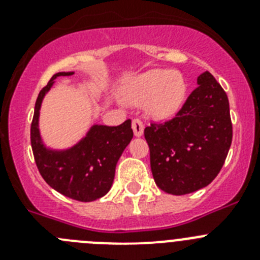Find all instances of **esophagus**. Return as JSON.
I'll list each match as a JSON object with an SVG mask.
<instances>
[{
  "label": "esophagus",
  "instance_id": "1",
  "mask_svg": "<svg viewBox=\"0 0 260 260\" xmlns=\"http://www.w3.org/2000/svg\"><path fill=\"white\" fill-rule=\"evenodd\" d=\"M133 132H134L135 137H142L144 132V125L141 119H133Z\"/></svg>",
  "mask_w": 260,
  "mask_h": 260
}]
</instances>
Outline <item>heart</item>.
<instances>
[{"label":"heart","mask_w":260,"mask_h":260,"mask_svg":"<svg viewBox=\"0 0 260 260\" xmlns=\"http://www.w3.org/2000/svg\"><path fill=\"white\" fill-rule=\"evenodd\" d=\"M187 83L180 71L152 69L133 78L122 89L123 99L132 104L144 103L146 113L155 119L176 116L183 107Z\"/></svg>","instance_id":"obj_1"}]
</instances>
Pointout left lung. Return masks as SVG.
<instances>
[{
  "label": "left lung",
  "instance_id": "obj_1",
  "mask_svg": "<svg viewBox=\"0 0 260 260\" xmlns=\"http://www.w3.org/2000/svg\"><path fill=\"white\" fill-rule=\"evenodd\" d=\"M176 118L144 128L156 185L185 195L210 185L219 174L232 144L229 100L206 71Z\"/></svg>",
  "mask_w": 260,
  "mask_h": 260
}]
</instances>
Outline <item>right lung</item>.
I'll list each match as a JSON object with an SVG mask.
<instances>
[{"mask_svg": "<svg viewBox=\"0 0 260 260\" xmlns=\"http://www.w3.org/2000/svg\"><path fill=\"white\" fill-rule=\"evenodd\" d=\"M73 74L74 71H59L39 93L31 125V146L39 172L52 189L75 201L93 202L103 198L113 185L117 162L133 139L132 119L119 126L93 123L70 147L48 146L40 132L43 100L57 78Z\"/></svg>", "mask_w": 260, "mask_h": 260, "instance_id": "right-lung-1", "label": "right lung"}]
</instances>
